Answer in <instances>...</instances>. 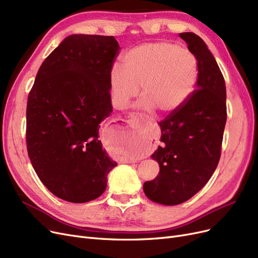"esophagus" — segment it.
Returning a JSON list of instances; mask_svg holds the SVG:
<instances>
[{
  "instance_id": "1",
  "label": "esophagus",
  "mask_w": 258,
  "mask_h": 258,
  "mask_svg": "<svg viewBox=\"0 0 258 258\" xmlns=\"http://www.w3.org/2000/svg\"><path fill=\"white\" fill-rule=\"evenodd\" d=\"M136 121H144L146 123H151L152 119L149 118L148 115L137 113V112H133L128 117V119L126 120V122L128 124H134ZM124 163H132V161H124ZM133 163H134V162H133Z\"/></svg>"
}]
</instances>
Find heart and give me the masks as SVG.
Returning <instances> with one entry per match:
<instances>
[{
    "label": "heart",
    "instance_id": "obj_1",
    "mask_svg": "<svg viewBox=\"0 0 258 258\" xmlns=\"http://www.w3.org/2000/svg\"><path fill=\"white\" fill-rule=\"evenodd\" d=\"M123 69L115 65L110 74L114 103L125 108L136 97L141 85L139 105L171 112L193 93L198 79L196 55L185 47L159 41L133 48L123 57Z\"/></svg>",
    "mask_w": 258,
    "mask_h": 258
}]
</instances>
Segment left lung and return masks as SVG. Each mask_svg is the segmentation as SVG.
Instances as JSON below:
<instances>
[{
    "label": "left lung",
    "instance_id": "8db88e82",
    "mask_svg": "<svg viewBox=\"0 0 258 258\" xmlns=\"http://www.w3.org/2000/svg\"><path fill=\"white\" fill-rule=\"evenodd\" d=\"M198 61L196 89L160 122L161 146L152 154L160 172L144 184L150 201L174 206L201 190L219 164L227 118L226 87L214 56L192 32L180 33Z\"/></svg>",
    "mask_w": 258,
    "mask_h": 258
}]
</instances>
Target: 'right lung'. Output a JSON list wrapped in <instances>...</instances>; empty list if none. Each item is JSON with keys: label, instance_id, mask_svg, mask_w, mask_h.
<instances>
[{"label": "right lung", "instance_id": "obj_1", "mask_svg": "<svg viewBox=\"0 0 258 258\" xmlns=\"http://www.w3.org/2000/svg\"><path fill=\"white\" fill-rule=\"evenodd\" d=\"M120 46L113 36L74 34L40 65L27 105V149L38 178L66 202L94 201L117 166L98 139L112 111L110 74Z\"/></svg>", "mask_w": 258, "mask_h": 258}]
</instances>
